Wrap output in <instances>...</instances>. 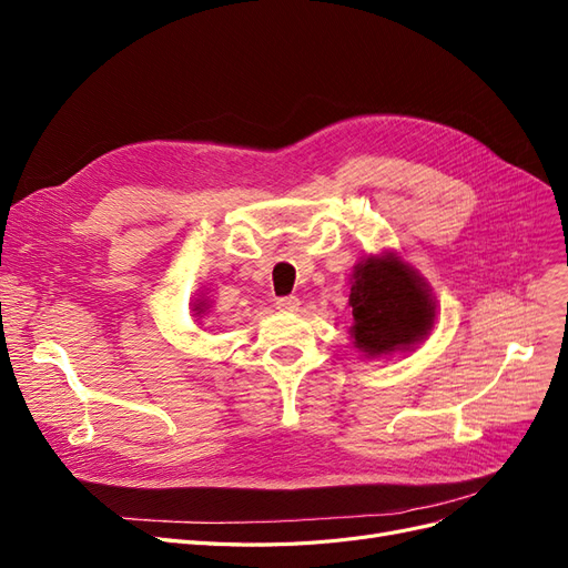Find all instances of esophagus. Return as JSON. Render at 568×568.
<instances>
[{
  "mask_svg": "<svg viewBox=\"0 0 568 568\" xmlns=\"http://www.w3.org/2000/svg\"><path fill=\"white\" fill-rule=\"evenodd\" d=\"M301 301L296 296H284V298H277V311L280 313H296L298 311Z\"/></svg>",
  "mask_w": 568,
  "mask_h": 568,
  "instance_id": "1",
  "label": "esophagus"
}]
</instances>
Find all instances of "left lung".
I'll use <instances>...</instances> for the list:
<instances>
[{
	"label": "left lung",
	"mask_w": 568,
	"mask_h": 568,
	"mask_svg": "<svg viewBox=\"0 0 568 568\" xmlns=\"http://www.w3.org/2000/svg\"><path fill=\"white\" fill-rule=\"evenodd\" d=\"M348 305L353 348L369 359L415 351L438 313L432 286L395 251L369 253L353 267Z\"/></svg>",
	"instance_id": "8db88e82"
}]
</instances>
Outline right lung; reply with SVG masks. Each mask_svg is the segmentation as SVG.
Wrapping results in <instances>:
<instances>
[{
    "label": "right lung",
    "instance_id": "right-lung-1",
    "mask_svg": "<svg viewBox=\"0 0 568 568\" xmlns=\"http://www.w3.org/2000/svg\"><path fill=\"white\" fill-rule=\"evenodd\" d=\"M211 301H205V298H196L194 303H192V313L201 320V317H205V315H211Z\"/></svg>",
    "mask_w": 568,
    "mask_h": 568
}]
</instances>
